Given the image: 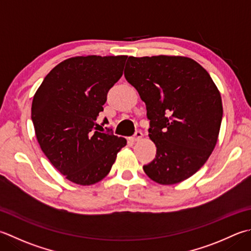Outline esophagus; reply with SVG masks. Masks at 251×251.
<instances>
[{
	"label": "esophagus",
	"mask_w": 251,
	"mask_h": 251,
	"mask_svg": "<svg viewBox=\"0 0 251 251\" xmlns=\"http://www.w3.org/2000/svg\"><path fill=\"white\" fill-rule=\"evenodd\" d=\"M142 136H144V134H142V131L141 130H137L135 132V135L131 137V141H139L142 138Z\"/></svg>",
	"instance_id": "1"
}]
</instances>
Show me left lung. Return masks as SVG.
Listing matches in <instances>:
<instances>
[{
	"mask_svg": "<svg viewBox=\"0 0 251 251\" xmlns=\"http://www.w3.org/2000/svg\"><path fill=\"white\" fill-rule=\"evenodd\" d=\"M124 75L146 103L156 155L145 173L162 185L189 178L217 145L223 116L209 73L185 56H129Z\"/></svg>",
	"mask_w": 251,
	"mask_h": 251,
	"instance_id": "8db88e82",
	"label": "left lung"
}]
</instances>
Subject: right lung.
<instances>
[{"label":"right lung","instance_id":"right-lung-1","mask_svg":"<svg viewBox=\"0 0 251 251\" xmlns=\"http://www.w3.org/2000/svg\"><path fill=\"white\" fill-rule=\"evenodd\" d=\"M126 55L76 56L58 64L33 97L31 120L43 153L73 183L88 186L109 174L126 139L100 132L107 92L123 75ZM104 119L102 126L106 124ZM103 129V128H102Z\"/></svg>","mask_w":251,"mask_h":251}]
</instances>
